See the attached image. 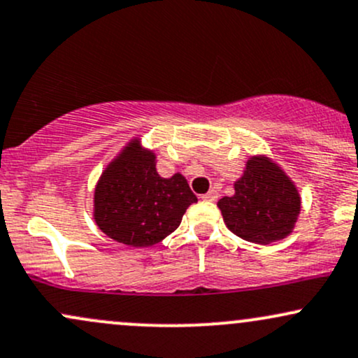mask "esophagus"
<instances>
[{"label": "esophagus", "mask_w": 358, "mask_h": 358, "mask_svg": "<svg viewBox=\"0 0 358 358\" xmlns=\"http://www.w3.org/2000/svg\"><path fill=\"white\" fill-rule=\"evenodd\" d=\"M202 200H207V202H215V200H217V192L215 190L207 192V193H205V195H202Z\"/></svg>", "instance_id": "1"}]
</instances>
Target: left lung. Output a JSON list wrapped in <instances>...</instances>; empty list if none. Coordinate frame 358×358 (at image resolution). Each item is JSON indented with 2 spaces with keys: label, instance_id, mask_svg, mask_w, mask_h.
Instances as JSON below:
<instances>
[{
  "label": "left lung",
  "instance_id": "8db88e82",
  "mask_svg": "<svg viewBox=\"0 0 358 358\" xmlns=\"http://www.w3.org/2000/svg\"><path fill=\"white\" fill-rule=\"evenodd\" d=\"M234 188L232 196L217 203L229 231L261 245L289 236L301 200L281 168L264 156H254Z\"/></svg>",
  "mask_w": 358,
  "mask_h": 358
}]
</instances>
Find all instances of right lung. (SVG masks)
<instances>
[{
    "label": "right lung",
    "instance_id": "obj_1",
    "mask_svg": "<svg viewBox=\"0 0 358 358\" xmlns=\"http://www.w3.org/2000/svg\"><path fill=\"white\" fill-rule=\"evenodd\" d=\"M155 153L138 139L106 168L94 193V219L106 236L131 245L150 248L170 236L196 196L176 173H156Z\"/></svg>",
    "mask_w": 358,
    "mask_h": 358
}]
</instances>
